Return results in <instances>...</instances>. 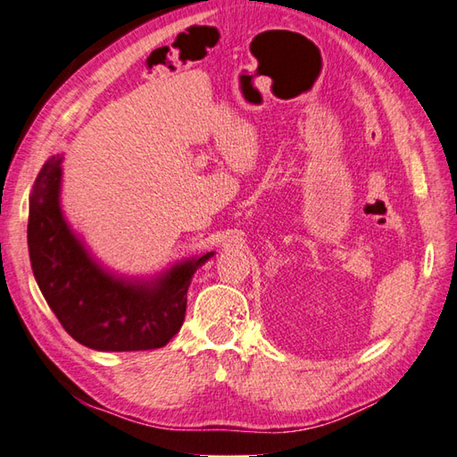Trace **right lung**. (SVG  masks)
I'll list each match as a JSON object with an SVG mask.
<instances>
[{
  "instance_id": "1",
  "label": "right lung",
  "mask_w": 457,
  "mask_h": 457,
  "mask_svg": "<svg viewBox=\"0 0 457 457\" xmlns=\"http://www.w3.org/2000/svg\"><path fill=\"white\" fill-rule=\"evenodd\" d=\"M62 161L64 154H53L43 164L29 196V257L46 304L76 342L98 352L167 345L184 322L192 277L213 251L153 277L105 269L64 218Z\"/></svg>"
}]
</instances>
